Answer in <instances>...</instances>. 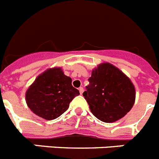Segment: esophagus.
Instances as JSON below:
<instances>
[{"mask_svg": "<svg viewBox=\"0 0 159 159\" xmlns=\"http://www.w3.org/2000/svg\"><path fill=\"white\" fill-rule=\"evenodd\" d=\"M79 91H80V94H82L83 93H84V87H80V88H79Z\"/></svg>", "mask_w": 159, "mask_h": 159, "instance_id": "esophagus-1", "label": "esophagus"}]
</instances>
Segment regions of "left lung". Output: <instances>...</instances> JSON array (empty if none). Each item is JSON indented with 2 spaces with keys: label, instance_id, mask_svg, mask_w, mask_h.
<instances>
[{
  "label": "left lung",
  "instance_id": "8db88e82",
  "mask_svg": "<svg viewBox=\"0 0 159 159\" xmlns=\"http://www.w3.org/2000/svg\"><path fill=\"white\" fill-rule=\"evenodd\" d=\"M88 81L83 95L98 119L110 123L130 111L135 102V87L120 70L102 64L93 70Z\"/></svg>",
  "mask_w": 159,
  "mask_h": 159
}]
</instances>
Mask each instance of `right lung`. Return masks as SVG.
<instances>
[{
	"label": "right lung",
	"instance_id": "1",
	"mask_svg": "<svg viewBox=\"0 0 159 159\" xmlns=\"http://www.w3.org/2000/svg\"><path fill=\"white\" fill-rule=\"evenodd\" d=\"M79 94L80 91L72 87V79L61 68H54L37 77L26 93V100L33 113L46 120H53L68 110Z\"/></svg>",
	"mask_w": 159,
	"mask_h": 159
}]
</instances>
